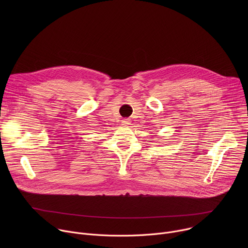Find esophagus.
I'll list each match as a JSON object with an SVG mask.
<instances>
[{"mask_svg":"<svg viewBox=\"0 0 248 248\" xmlns=\"http://www.w3.org/2000/svg\"><path fill=\"white\" fill-rule=\"evenodd\" d=\"M130 119H124L123 121H122V123H123V124L124 125H128V124H130Z\"/></svg>","mask_w":248,"mask_h":248,"instance_id":"obj_1","label":"esophagus"}]
</instances>
